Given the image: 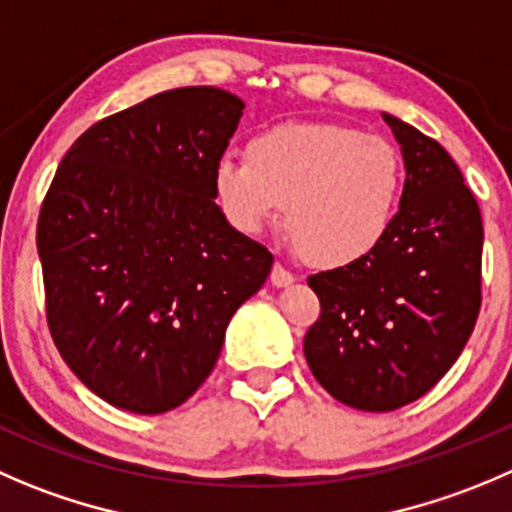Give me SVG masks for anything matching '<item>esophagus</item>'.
Wrapping results in <instances>:
<instances>
[{"label":"esophagus","mask_w":512,"mask_h":512,"mask_svg":"<svg viewBox=\"0 0 512 512\" xmlns=\"http://www.w3.org/2000/svg\"><path fill=\"white\" fill-rule=\"evenodd\" d=\"M270 280L275 287H287L295 282V275H292L287 267H282L280 262H275V267H272V272H270Z\"/></svg>","instance_id":"esophagus-1"}]
</instances>
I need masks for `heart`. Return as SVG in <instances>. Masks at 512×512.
I'll return each instance as SVG.
<instances>
[{"label": "heart", "instance_id": "1", "mask_svg": "<svg viewBox=\"0 0 512 512\" xmlns=\"http://www.w3.org/2000/svg\"><path fill=\"white\" fill-rule=\"evenodd\" d=\"M405 170L388 140L335 122H277L247 140L245 157L222 155L212 197L242 235L282 220L317 267L370 257L398 220Z\"/></svg>", "mask_w": 512, "mask_h": 512}]
</instances>
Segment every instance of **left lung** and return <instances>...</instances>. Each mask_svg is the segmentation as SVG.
<instances>
[{"mask_svg": "<svg viewBox=\"0 0 512 512\" xmlns=\"http://www.w3.org/2000/svg\"><path fill=\"white\" fill-rule=\"evenodd\" d=\"M382 117L408 172L398 220L370 257L307 277L320 317L302 345L322 388L365 413L423 398L460 357L483 300L473 192L443 145Z\"/></svg>", "mask_w": 512, "mask_h": 512, "instance_id": "1", "label": "left lung"}]
</instances>
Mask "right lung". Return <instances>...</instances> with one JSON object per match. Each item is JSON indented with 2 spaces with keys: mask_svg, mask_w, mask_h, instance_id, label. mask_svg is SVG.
<instances>
[{
  "mask_svg": "<svg viewBox=\"0 0 512 512\" xmlns=\"http://www.w3.org/2000/svg\"><path fill=\"white\" fill-rule=\"evenodd\" d=\"M242 109L217 87L160 92L92 124L49 185L37 222L49 332L114 408L160 415L195 395L270 275L267 247L212 197Z\"/></svg>",
  "mask_w": 512,
  "mask_h": 512,
  "instance_id": "right-lung-1",
  "label": "right lung"
}]
</instances>
